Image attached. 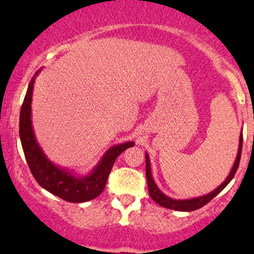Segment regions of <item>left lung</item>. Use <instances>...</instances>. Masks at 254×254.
Masks as SVG:
<instances>
[{"instance_id":"left-lung-1","label":"left lung","mask_w":254,"mask_h":254,"mask_svg":"<svg viewBox=\"0 0 254 254\" xmlns=\"http://www.w3.org/2000/svg\"><path fill=\"white\" fill-rule=\"evenodd\" d=\"M241 152H242V132L240 135V146H238V153L237 157L235 160L234 167H232L231 172H230L229 177L225 179L224 183L220 184L215 190H212L211 193L206 194V195L198 196V198L193 199H186V200H177V199H172L170 196L165 195L162 191L158 189V187L156 186L155 181L152 178V173H151V166H150V158H148V155L146 153V179H147V187H148V193H150L151 198L153 199V201L158 204V205L167 207V209L177 210V211H193V210L200 209L204 205H206L211 199H214L227 184L231 182V179L234 178L235 173H236L238 165H240L241 160Z\"/></svg>"}]
</instances>
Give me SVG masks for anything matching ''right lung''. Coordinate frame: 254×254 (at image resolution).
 <instances>
[{
	"instance_id": "1",
	"label": "right lung",
	"mask_w": 254,
	"mask_h": 254,
	"mask_svg": "<svg viewBox=\"0 0 254 254\" xmlns=\"http://www.w3.org/2000/svg\"><path fill=\"white\" fill-rule=\"evenodd\" d=\"M38 73L39 71H37L30 79L19 115L20 142L30 172L40 187L64 200L70 203H84L92 200L106 188L107 179L118 156L127 148L134 146V142L129 141L113 146L104 153L94 170L86 177H76L50 162L37 142L32 127V94Z\"/></svg>"
}]
</instances>
